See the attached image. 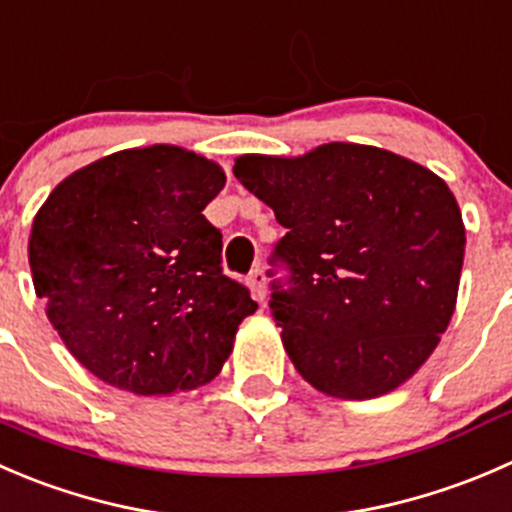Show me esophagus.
I'll list each match as a JSON object with an SVG mask.
<instances>
[{"label":"esophagus","mask_w":512,"mask_h":512,"mask_svg":"<svg viewBox=\"0 0 512 512\" xmlns=\"http://www.w3.org/2000/svg\"><path fill=\"white\" fill-rule=\"evenodd\" d=\"M249 286L251 291H254V296L258 298V301H263L268 293V286H266V273L261 271V268H254V271L249 273Z\"/></svg>","instance_id":"34e87169"}]
</instances>
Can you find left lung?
Segmentation results:
<instances>
[{
    "label": "left lung",
    "mask_w": 512,
    "mask_h": 512,
    "mask_svg": "<svg viewBox=\"0 0 512 512\" xmlns=\"http://www.w3.org/2000/svg\"><path fill=\"white\" fill-rule=\"evenodd\" d=\"M234 174L286 229L271 263L288 278L271 283L268 306L296 371L343 401L396 391L455 311L465 226L448 184L343 141L296 159L244 154Z\"/></svg>",
    "instance_id": "obj_1"
}]
</instances>
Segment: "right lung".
Listing matches in <instances>:
<instances>
[{"label":"right lung","instance_id":"add662e5","mask_svg":"<svg viewBox=\"0 0 512 512\" xmlns=\"http://www.w3.org/2000/svg\"><path fill=\"white\" fill-rule=\"evenodd\" d=\"M224 184L219 164L181 146L124 149L67 176L34 216V291L69 353L109 386H204L258 308L224 276L221 231L201 214Z\"/></svg>","mask_w":512,"mask_h":512}]
</instances>
